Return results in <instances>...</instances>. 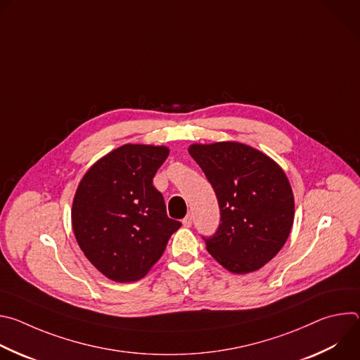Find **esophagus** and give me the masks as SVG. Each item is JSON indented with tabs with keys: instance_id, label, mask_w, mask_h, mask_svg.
Segmentation results:
<instances>
[{
	"instance_id": "1",
	"label": "esophagus",
	"mask_w": 360,
	"mask_h": 360,
	"mask_svg": "<svg viewBox=\"0 0 360 360\" xmlns=\"http://www.w3.org/2000/svg\"><path fill=\"white\" fill-rule=\"evenodd\" d=\"M182 224H184V226H191L192 225V215H186L185 218H184V221H182Z\"/></svg>"
}]
</instances>
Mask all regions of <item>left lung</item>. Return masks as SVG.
I'll return each instance as SVG.
<instances>
[{"mask_svg":"<svg viewBox=\"0 0 360 360\" xmlns=\"http://www.w3.org/2000/svg\"><path fill=\"white\" fill-rule=\"evenodd\" d=\"M188 150L219 203L221 224L203 238L208 252L232 274L261 269L282 249L293 225L295 200L283 169L240 142L193 143Z\"/></svg>","mask_w":360,"mask_h":360,"instance_id":"8db88e82","label":"left lung"}]
</instances>
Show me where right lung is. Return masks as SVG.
<instances>
[{"label":"right lung","instance_id":"obj_1","mask_svg":"<svg viewBox=\"0 0 360 360\" xmlns=\"http://www.w3.org/2000/svg\"><path fill=\"white\" fill-rule=\"evenodd\" d=\"M168 155L167 146L122 145L96 161L77 188L71 212L77 242L115 282L143 278L181 228L152 184Z\"/></svg>","mask_w":360,"mask_h":360}]
</instances>
